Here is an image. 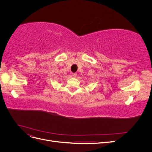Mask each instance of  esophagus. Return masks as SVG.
<instances>
[{
  "label": "esophagus",
  "mask_w": 152,
  "mask_h": 152,
  "mask_svg": "<svg viewBox=\"0 0 152 152\" xmlns=\"http://www.w3.org/2000/svg\"><path fill=\"white\" fill-rule=\"evenodd\" d=\"M72 76H73V77H77V73H72Z\"/></svg>",
  "instance_id": "obj_1"
}]
</instances>
